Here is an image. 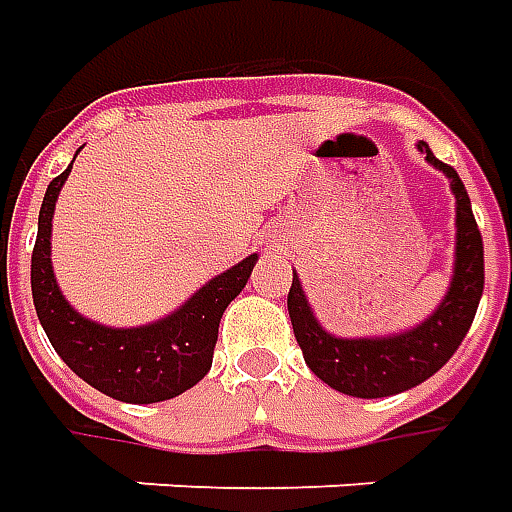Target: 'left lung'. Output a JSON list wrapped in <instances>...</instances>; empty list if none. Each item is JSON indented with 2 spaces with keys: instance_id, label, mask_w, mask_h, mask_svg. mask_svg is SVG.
Here are the masks:
<instances>
[{
  "instance_id": "8db88e82",
  "label": "left lung",
  "mask_w": 512,
  "mask_h": 512,
  "mask_svg": "<svg viewBox=\"0 0 512 512\" xmlns=\"http://www.w3.org/2000/svg\"><path fill=\"white\" fill-rule=\"evenodd\" d=\"M417 151L426 156L429 165L446 173L457 198L454 277H451L446 300L437 305V311L417 328L403 330L398 336L339 339L316 322L297 274L288 291V316H291L305 364L328 387L353 398H387L431 378L457 353L482 300L485 252H482V235L476 227L465 184L457 176V170L431 154L426 142H417Z\"/></svg>"
}]
</instances>
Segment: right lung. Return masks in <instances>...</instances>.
Segmentation results:
<instances>
[{"label":"right lung","mask_w":512,"mask_h":512,"mask_svg":"<svg viewBox=\"0 0 512 512\" xmlns=\"http://www.w3.org/2000/svg\"><path fill=\"white\" fill-rule=\"evenodd\" d=\"M72 165L55 176L38 212V235L30 263V285L38 322L66 367L103 395L125 403H156L196 387L212 367L218 322L243 291L257 255L212 277L179 311L142 328H106L81 316L64 300L50 263L55 198Z\"/></svg>","instance_id":"add662e5"}]
</instances>
